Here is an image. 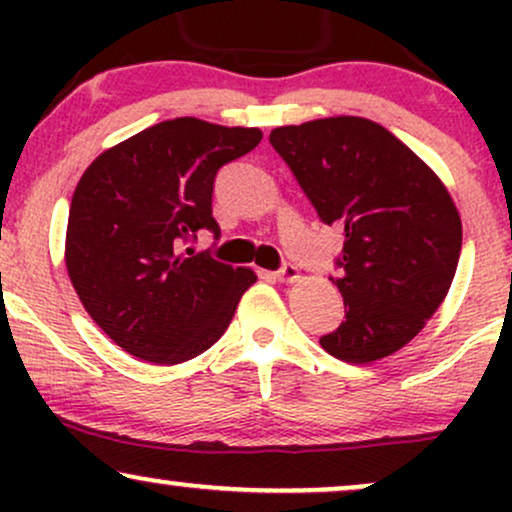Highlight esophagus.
Segmentation results:
<instances>
[{
  "mask_svg": "<svg viewBox=\"0 0 512 512\" xmlns=\"http://www.w3.org/2000/svg\"><path fill=\"white\" fill-rule=\"evenodd\" d=\"M276 279H279L281 284H291V281L298 279V267L291 262H284L279 267V272H276Z\"/></svg>",
  "mask_w": 512,
  "mask_h": 512,
  "instance_id": "obj_1",
  "label": "esophagus"
}]
</instances>
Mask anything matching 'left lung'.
<instances>
[{
  "mask_svg": "<svg viewBox=\"0 0 512 512\" xmlns=\"http://www.w3.org/2000/svg\"><path fill=\"white\" fill-rule=\"evenodd\" d=\"M269 144L284 158L344 248L330 276L344 320L322 334L327 354L370 363L411 342L438 310L455 276L462 223L438 175L378 122L325 117L276 127Z\"/></svg>",
  "mask_w": 512,
  "mask_h": 512,
  "instance_id": "left-lung-1",
  "label": "left lung"
}]
</instances>
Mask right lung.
Instances as JSON below:
<instances>
[{"label": "right lung", "mask_w": 512, "mask_h": 512, "mask_svg": "<svg viewBox=\"0 0 512 512\" xmlns=\"http://www.w3.org/2000/svg\"><path fill=\"white\" fill-rule=\"evenodd\" d=\"M260 129L175 117L101 154L76 185L67 272L81 303L127 354L173 366L221 339L255 272L180 252L211 214L216 173L260 144Z\"/></svg>", "instance_id": "right-lung-1"}]
</instances>
